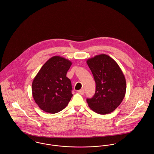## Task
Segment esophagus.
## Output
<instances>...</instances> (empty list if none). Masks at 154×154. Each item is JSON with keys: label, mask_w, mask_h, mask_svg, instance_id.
Listing matches in <instances>:
<instances>
[{"label": "esophagus", "mask_w": 154, "mask_h": 154, "mask_svg": "<svg viewBox=\"0 0 154 154\" xmlns=\"http://www.w3.org/2000/svg\"><path fill=\"white\" fill-rule=\"evenodd\" d=\"M78 92H79V93L80 94H84V93H85V90H84L83 89H81V90H79Z\"/></svg>", "instance_id": "34e87169"}]
</instances>
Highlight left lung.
Segmentation results:
<instances>
[{
  "mask_svg": "<svg viewBox=\"0 0 154 154\" xmlns=\"http://www.w3.org/2000/svg\"><path fill=\"white\" fill-rule=\"evenodd\" d=\"M87 63L96 83L94 96L86 100L89 106L99 114L112 112L120 105L126 92L123 71L116 62L105 54L89 58Z\"/></svg>",
  "mask_w": 154,
  "mask_h": 154,
  "instance_id": "1",
  "label": "left lung"
}]
</instances>
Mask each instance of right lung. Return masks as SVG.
Instances as JSON below:
<instances>
[{
    "label": "right lung",
    "instance_id": "1",
    "mask_svg": "<svg viewBox=\"0 0 154 154\" xmlns=\"http://www.w3.org/2000/svg\"><path fill=\"white\" fill-rule=\"evenodd\" d=\"M72 62L60 56L50 58L42 66L32 83V94L38 107L55 114L63 109L72 94L71 80L66 76Z\"/></svg>",
    "mask_w": 154,
    "mask_h": 154
}]
</instances>
